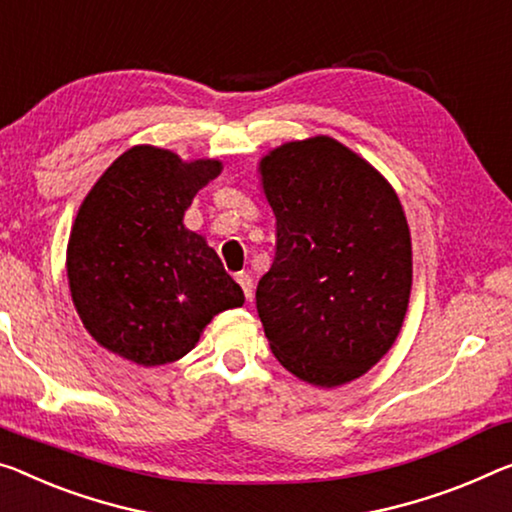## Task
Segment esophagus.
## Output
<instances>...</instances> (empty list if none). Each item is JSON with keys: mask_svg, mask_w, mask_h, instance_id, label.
Listing matches in <instances>:
<instances>
[{"mask_svg": "<svg viewBox=\"0 0 512 512\" xmlns=\"http://www.w3.org/2000/svg\"><path fill=\"white\" fill-rule=\"evenodd\" d=\"M235 279H238L242 293H245V297L251 302V297H254V281H251V277H249L247 272H240Z\"/></svg>", "mask_w": 512, "mask_h": 512, "instance_id": "1", "label": "esophagus"}]
</instances>
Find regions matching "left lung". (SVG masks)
Here are the masks:
<instances>
[{
  "label": "left lung",
  "instance_id": "8db88e82",
  "mask_svg": "<svg viewBox=\"0 0 512 512\" xmlns=\"http://www.w3.org/2000/svg\"><path fill=\"white\" fill-rule=\"evenodd\" d=\"M277 226L256 309L274 357L313 387L348 384L403 329L412 235L391 183L334 137L286 141L258 162Z\"/></svg>",
  "mask_w": 512,
  "mask_h": 512
}]
</instances>
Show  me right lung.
Returning a JSON list of instances; mask_svg holds the SVG:
<instances>
[{
	"label": "right lung",
	"instance_id": "obj_1",
	"mask_svg": "<svg viewBox=\"0 0 512 512\" xmlns=\"http://www.w3.org/2000/svg\"><path fill=\"white\" fill-rule=\"evenodd\" d=\"M212 157L132 146L105 169L70 229L66 272L82 325L102 348L153 368L185 357L226 309L245 304L206 238L183 224L222 174Z\"/></svg>",
	"mask_w": 512,
	"mask_h": 512
}]
</instances>
